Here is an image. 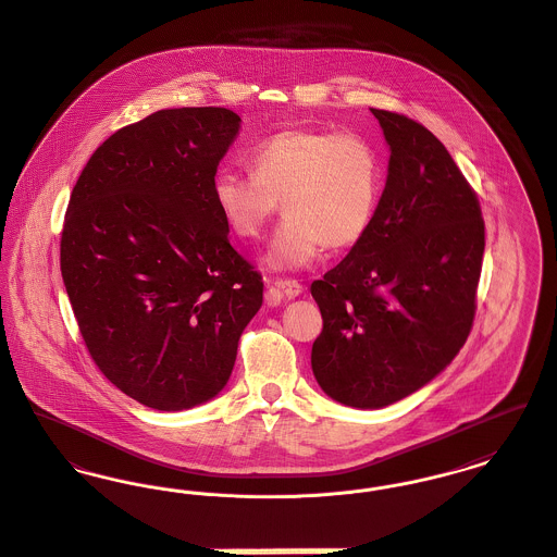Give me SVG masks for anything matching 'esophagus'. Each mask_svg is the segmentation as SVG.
Wrapping results in <instances>:
<instances>
[{"instance_id":"obj_1","label":"esophagus","mask_w":557,"mask_h":557,"mask_svg":"<svg viewBox=\"0 0 557 557\" xmlns=\"http://www.w3.org/2000/svg\"><path fill=\"white\" fill-rule=\"evenodd\" d=\"M272 289H276L281 296L287 297V299H294L301 294L304 287L292 278H276V281H272Z\"/></svg>"}]
</instances>
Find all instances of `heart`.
<instances>
[{
  "instance_id": "heart-1",
  "label": "heart",
  "mask_w": 557,
  "mask_h": 557,
  "mask_svg": "<svg viewBox=\"0 0 557 557\" xmlns=\"http://www.w3.org/2000/svg\"><path fill=\"white\" fill-rule=\"evenodd\" d=\"M253 175L222 169L213 180V202L240 238H258L285 209L265 265L301 270L323 249L355 247L371 227L380 194L382 162L370 139L330 128H287L249 151Z\"/></svg>"
}]
</instances>
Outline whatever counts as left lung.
Returning <instances> with one entry per match:
<instances>
[{"label":"left lung","mask_w":557,"mask_h":557,"mask_svg":"<svg viewBox=\"0 0 557 557\" xmlns=\"http://www.w3.org/2000/svg\"><path fill=\"white\" fill-rule=\"evenodd\" d=\"M391 148L368 234L310 285L323 332L319 386L344 406L386 408L451 363L471 334L482 274L480 200L422 124L371 110Z\"/></svg>","instance_id":"left-lung-1"}]
</instances>
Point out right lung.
<instances>
[{
    "instance_id": "add662e5",
    "label": "right lung",
    "mask_w": 557,
    "mask_h": 557,
    "mask_svg": "<svg viewBox=\"0 0 557 557\" xmlns=\"http://www.w3.org/2000/svg\"><path fill=\"white\" fill-rule=\"evenodd\" d=\"M240 117L160 110L86 162L61 236V274L84 344L135 401L180 411L222 393L263 283L213 202Z\"/></svg>"
}]
</instances>
